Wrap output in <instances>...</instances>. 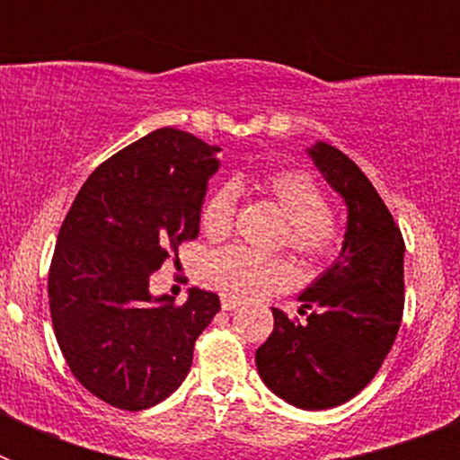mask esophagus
Wrapping results in <instances>:
<instances>
[{
  "label": "esophagus",
  "mask_w": 460,
  "mask_h": 460,
  "mask_svg": "<svg viewBox=\"0 0 460 460\" xmlns=\"http://www.w3.org/2000/svg\"><path fill=\"white\" fill-rule=\"evenodd\" d=\"M237 299H234V296H221V308L223 311H234V308H237Z\"/></svg>",
  "instance_id": "1"
}]
</instances>
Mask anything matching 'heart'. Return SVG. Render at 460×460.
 <instances>
[{"mask_svg":"<svg viewBox=\"0 0 460 460\" xmlns=\"http://www.w3.org/2000/svg\"><path fill=\"white\" fill-rule=\"evenodd\" d=\"M242 186V180L234 181ZM233 184H223L209 193L200 211L202 233L211 239L230 234L237 209V190ZM255 189L276 205L286 218L288 249L295 251L306 262H324L334 258L341 246V227L332 217L327 195L318 181L302 170H276L262 174ZM200 279L205 286L227 296H258L270 290H280L292 283V267L286 260L262 258L258 253L227 246L214 251L202 262Z\"/></svg>","mask_w":460,"mask_h":460,"instance_id":"heart-1","label":"heart"}]
</instances>
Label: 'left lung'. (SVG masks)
Listing matches in <instances>:
<instances>
[{
	"instance_id": "8db88e82",
	"label": "left lung",
	"mask_w": 460,
	"mask_h": 460,
	"mask_svg": "<svg viewBox=\"0 0 460 460\" xmlns=\"http://www.w3.org/2000/svg\"><path fill=\"white\" fill-rule=\"evenodd\" d=\"M308 154L348 205L343 251L299 295L304 320L271 308L274 332L255 352V364L288 403L327 410L367 387L392 350L405 306V242L355 161L327 142Z\"/></svg>"
}]
</instances>
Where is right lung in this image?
<instances>
[{
    "mask_svg": "<svg viewBox=\"0 0 460 460\" xmlns=\"http://www.w3.org/2000/svg\"><path fill=\"white\" fill-rule=\"evenodd\" d=\"M218 147L158 128L110 156L78 190L48 274L52 327L75 380L112 408H152L184 382L214 292L184 304L149 295V276L200 233Z\"/></svg>",
    "mask_w": 460,
    "mask_h": 460,
    "instance_id": "obj_1",
    "label": "right lung"
}]
</instances>
